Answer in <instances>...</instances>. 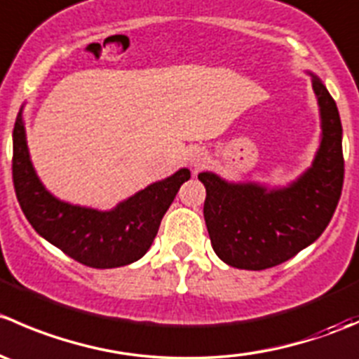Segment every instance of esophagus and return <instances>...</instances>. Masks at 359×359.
Returning a JSON list of instances; mask_svg holds the SVG:
<instances>
[{"mask_svg":"<svg viewBox=\"0 0 359 359\" xmlns=\"http://www.w3.org/2000/svg\"><path fill=\"white\" fill-rule=\"evenodd\" d=\"M206 163V153L205 151L201 149H194L191 151L189 154V165L194 166V168H200V166H203Z\"/></svg>","mask_w":359,"mask_h":359,"instance_id":"esophagus-1","label":"esophagus"}]
</instances>
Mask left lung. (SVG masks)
I'll list each match as a JSON object with an SVG mask.
<instances>
[{
  "instance_id": "1",
  "label": "left lung",
  "mask_w": 359,
  "mask_h": 359,
  "mask_svg": "<svg viewBox=\"0 0 359 359\" xmlns=\"http://www.w3.org/2000/svg\"><path fill=\"white\" fill-rule=\"evenodd\" d=\"M311 78L321 142L299 179L267 189L255 182H227L212 172L198 175L206 189L203 215L213 252L238 269L262 271L292 259L314 243L334 217L344 184L342 125L327 86L318 76Z\"/></svg>"
}]
</instances>
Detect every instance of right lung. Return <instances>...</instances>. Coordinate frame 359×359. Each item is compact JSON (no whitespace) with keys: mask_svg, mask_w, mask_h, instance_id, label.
Returning <instances> with one entry per match:
<instances>
[{"mask_svg":"<svg viewBox=\"0 0 359 359\" xmlns=\"http://www.w3.org/2000/svg\"><path fill=\"white\" fill-rule=\"evenodd\" d=\"M12 173L17 200L36 233L71 259L95 269L128 266L146 255L163 215L180 186L191 179L189 170L180 168L109 212L60 201L36 175L25 140L22 109L13 126Z\"/></svg>","mask_w":359,"mask_h":359,"instance_id":"add662e5","label":"right lung"}]
</instances>
